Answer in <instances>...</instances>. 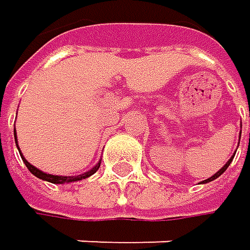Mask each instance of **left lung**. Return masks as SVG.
<instances>
[{"instance_id": "1", "label": "left lung", "mask_w": 250, "mask_h": 250, "mask_svg": "<svg viewBox=\"0 0 250 250\" xmlns=\"http://www.w3.org/2000/svg\"><path fill=\"white\" fill-rule=\"evenodd\" d=\"M232 159H234V156H232V157H231V159H229V160H228V162L225 163V167H224L222 169H220V171H217V172H216L214 175H211L210 178H207V180H204V181H203V183H208V181H213V180H214V178H217L219 175H222V174H224V172L227 171V168L229 167V163L232 162Z\"/></svg>"}]
</instances>
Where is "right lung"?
Listing matches in <instances>:
<instances>
[{
	"label": "right lung",
	"mask_w": 250,
	"mask_h": 250,
	"mask_svg": "<svg viewBox=\"0 0 250 250\" xmlns=\"http://www.w3.org/2000/svg\"><path fill=\"white\" fill-rule=\"evenodd\" d=\"M15 139H16V129H15ZM19 148V147H18ZM21 157H22V160H23V163L26 165V168L30 169L36 177H39V178H42V180H46V181H49V183H55V185H62V183H70V181H78V180H82V178H87V177H90V175H93L97 169H99V167H100V163H97V165L91 169V171H88V172H85V174H82V175H76V177H61V175H51V174H46V172H42L40 169H37L36 167H33L30 162H28L22 154H21Z\"/></svg>",
	"instance_id": "add662e5"
}]
</instances>
